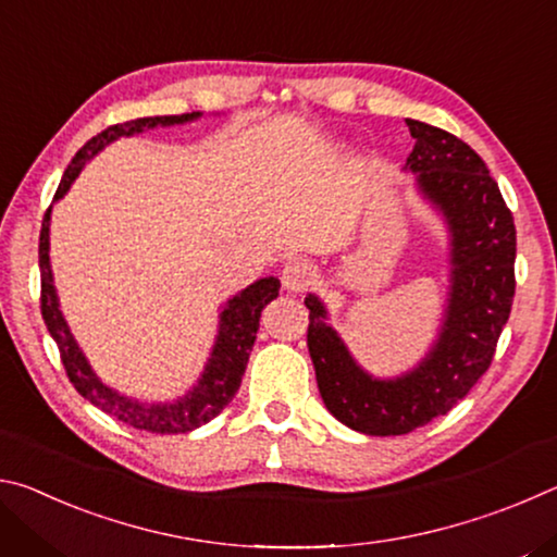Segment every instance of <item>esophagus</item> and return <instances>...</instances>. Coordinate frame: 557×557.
<instances>
[{
    "label": "esophagus",
    "instance_id": "1",
    "mask_svg": "<svg viewBox=\"0 0 557 557\" xmlns=\"http://www.w3.org/2000/svg\"><path fill=\"white\" fill-rule=\"evenodd\" d=\"M314 280V268L312 262L305 258H292L282 268V285L289 292H305Z\"/></svg>",
    "mask_w": 557,
    "mask_h": 557
}]
</instances>
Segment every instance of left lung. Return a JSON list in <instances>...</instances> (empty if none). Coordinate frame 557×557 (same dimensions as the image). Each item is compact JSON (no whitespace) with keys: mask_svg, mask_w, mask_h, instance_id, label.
<instances>
[{"mask_svg":"<svg viewBox=\"0 0 557 557\" xmlns=\"http://www.w3.org/2000/svg\"><path fill=\"white\" fill-rule=\"evenodd\" d=\"M414 147L405 169L445 213L451 233V292L440 338L403 379H371L326 326L314 295L307 346L326 410L363 435H408L449 412L488 371L516 295V225L484 159L467 143L420 120H405Z\"/></svg>","mask_w":557,"mask_h":557,"instance_id":"8db88e82","label":"left lung"}]
</instances>
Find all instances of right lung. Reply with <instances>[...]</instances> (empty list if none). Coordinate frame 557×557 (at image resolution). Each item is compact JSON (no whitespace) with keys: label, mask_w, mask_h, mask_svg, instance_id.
Returning <instances> with one entry per match:
<instances>
[{"label":"right lung","mask_w":557,"mask_h":557,"mask_svg":"<svg viewBox=\"0 0 557 557\" xmlns=\"http://www.w3.org/2000/svg\"><path fill=\"white\" fill-rule=\"evenodd\" d=\"M201 112H186V115H162V117H137L122 125H112L102 129L100 135L88 139L86 145L78 149V154L73 157V162L63 172V178L59 188H55L53 201H59L61 196L69 191L73 178L78 176L83 164L88 162L92 154H98L102 147L112 139L122 135H135L157 125H176V122H188L199 117ZM49 221H51V206L46 209V215L41 221V235H39V268H41V317L49 334L53 336L55 346H59L61 361L65 375L73 383V388L78 391L83 398L90 400L102 412L112 414L125 422L129 428L157 432V435H178V432H188L206 425L213 420L225 405L233 400V395L238 393L245 366L256 344V334L260 326V312L265 309L268 301L277 297L280 280L265 277L258 280L256 285L243 289L240 295L228 299L223 314H221V332L215 338L213 354L206 363V371L199 379V385H194V391H188L182 400L166 403V405H145L137 400H129L125 395L115 393L108 385L98 381V375L90 371L86 356L81 354L78 344L71 336L69 324L63 322V314L59 309V297H55L53 275H51V260H49Z\"/></svg>","instance_id":"1"}]
</instances>
